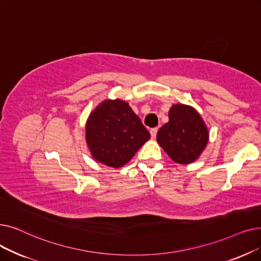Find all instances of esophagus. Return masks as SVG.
<instances>
[{
  "label": "esophagus",
  "instance_id": "1",
  "mask_svg": "<svg viewBox=\"0 0 261 261\" xmlns=\"http://www.w3.org/2000/svg\"><path fill=\"white\" fill-rule=\"evenodd\" d=\"M156 132H158V128H152V129L150 130V134H151V138H152V139H155Z\"/></svg>",
  "mask_w": 261,
  "mask_h": 261
}]
</instances>
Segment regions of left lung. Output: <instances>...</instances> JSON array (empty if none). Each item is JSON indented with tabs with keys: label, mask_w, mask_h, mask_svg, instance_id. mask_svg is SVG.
Masks as SVG:
<instances>
[{
	"label": "left lung",
	"mask_w": 261,
	"mask_h": 261,
	"mask_svg": "<svg viewBox=\"0 0 261 261\" xmlns=\"http://www.w3.org/2000/svg\"><path fill=\"white\" fill-rule=\"evenodd\" d=\"M168 122L156 133V141L168 156L179 164H190L206 148L209 132L198 112L190 106L174 105Z\"/></svg>",
	"instance_id": "obj_1"
}]
</instances>
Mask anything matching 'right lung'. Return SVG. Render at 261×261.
<instances>
[{
  "label": "right lung",
  "instance_id": "add662e5",
  "mask_svg": "<svg viewBox=\"0 0 261 261\" xmlns=\"http://www.w3.org/2000/svg\"><path fill=\"white\" fill-rule=\"evenodd\" d=\"M85 134L95 160L114 168L128 163L150 139L140 117L120 99L105 100L90 113Z\"/></svg>",
  "mask_w": 261,
  "mask_h": 261
}]
</instances>
